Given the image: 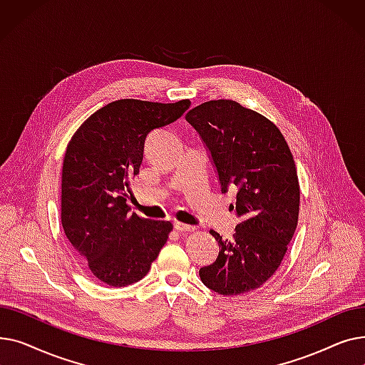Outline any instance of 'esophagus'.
Wrapping results in <instances>:
<instances>
[{
    "mask_svg": "<svg viewBox=\"0 0 365 365\" xmlns=\"http://www.w3.org/2000/svg\"><path fill=\"white\" fill-rule=\"evenodd\" d=\"M175 229H176L178 232H187V234H190V232H194V231H195V227H194V226L185 225V223H180V222H175Z\"/></svg>",
    "mask_w": 365,
    "mask_h": 365,
    "instance_id": "1",
    "label": "esophagus"
}]
</instances>
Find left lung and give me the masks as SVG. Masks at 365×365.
Returning a JSON list of instances; mask_svg holds the SVG:
<instances>
[{"label": "left lung", "instance_id": "left-lung-1", "mask_svg": "<svg viewBox=\"0 0 365 365\" xmlns=\"http://www.w3.org/2000/svg\"><path fill=\"white\" fill-rule=\"evenodd\" d=\"M216 165L222 192L235 186L238 223L231 241L212 231L219 257L200 269L223 296L257 290L279 267L299 220L297 170L279 128L234 101H208L186 113Z\"/></svg>", "mask_w": 365, "mask_h": 365}]
</instances>
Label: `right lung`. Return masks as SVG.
<instances>
[{"label":"right lung","instance_id":"right-lung-1","mask_svg":"<svg viewBox=\"0 0 365 365\" xmlns=\"http://www.w3.org/2000/svg\"><path fill=\"white\" fill-rule=\"evenodd\" d=\"M190 102L121 99L91 113L71 138L62 167L61 219L86 269L110 287L140 281L173 231L128 213L146 136L180 118Z\"/></svg>","mask_w":365,"mask_h":365}]
</instances>
